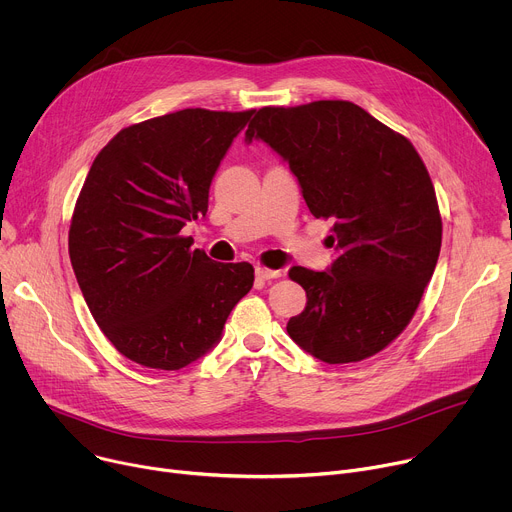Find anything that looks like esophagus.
<instances>
[{"label":"esophagus","mask_w":512,"mask_h":512,"mask_svg":"<svg viewBox=\"0 0 512 512\" xmlns=\"http://www.w3.org/2000/svg\"><path fill=\"white\" fill-rule=\"evenodd\" d=\"M255 275H257V279H261V281H267V279H277V277H281V271H279V269L257 267V269H255Z\"/></svg>","instance_id":"1"}]
</instances>
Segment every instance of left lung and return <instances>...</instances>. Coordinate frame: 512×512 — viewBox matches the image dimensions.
<instances>
[{
  "instance_id": "obj_1",
  "label": "left lung",
  "mask_w": 512,
  "mask_h": 512,
  "mask_svg": "<svg viewBox=\"0 0 512 512\" xmlns=\"http://www.w3.org/2000/svg\"><path fill=\"white\" fill-rule=\"evenodd\" d=\"M263 139L294 172L316 218L332 221L330 271L291 267L306 310L287 334L328 364L387 348L411 322L442 247V216L413 143L350 101L255 111Z\"/></svg>"
}]
</instances>
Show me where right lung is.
Returning <instances> with one entry per match:
<instances>
[{"mask_svg": "<svg viewBox=\"0 0 512 512\" xmlns=\"http://www.w3.org/2000/svg\"><path fill=\"white\" fill-rule=\"evenodd\" d=\"M249 111L182 109L121 129L95 158L72 212L68 255L107 340L148 369L178 371L221 340L255 279L251 263L192 249L186 223Z\"/></svg>", "mask_w": 512, "mask_h": 512, "instance_id": "add662e5", "label": "right lung"}]
</instances>
